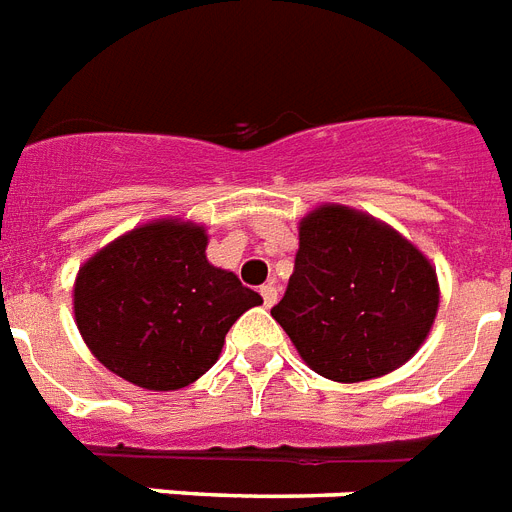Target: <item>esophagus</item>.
Instances as JSON below:
<instances>
[{"mask_svg": "<svg viewBox=\"0 0 512 512\" xmlns=\"http://www.w3.org/2000/svg\"><path fill=\"white\" fill-rule=\"evenodd\" d=\"M261 298H264V306H275L277 301V288L272 285V282H267V285H261Z\"/></svg>", "mask_w": 512, "mask_h": 512, "instance_id": "1", "label": "esophagus"}]
</instances>
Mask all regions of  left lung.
<instances>
[{
	"mask_svg": "<svg viewBox=\"0 0 512 512\" xmlns=\"http://www.w3.org/2000/svg\"><path fill=\"white\" fill-rule=\"evenodd\" d=\"M439 309L436 269L399 232L346 206L298 227L296 267L272 317L314 372L357 383L420 349Z\"/></svg>",
	"mask_w": 512,
	"mask_h": 512,
	"instance_id": "1",
	"label": "left lung"
}]
</instances>
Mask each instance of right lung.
<instances>
[{
    "mask_svg": "<svg viewBox=\"0 0 512 512\" xmlns=\"http://www.w3.org/2000/svg\"><path fill=\"white\" fill-rule=\"evenodd\" d=\"M206 230L190 222L137 227L79 269L73 312L92 354L118 378L177 391L219 359L237 317L261 304L206 259Z\"/></svg>",
    "mask_w": 512,
    "mask_h": 512,
    "instance_id": "add662e5",
    "label": "right lung"
}]
</instances>
